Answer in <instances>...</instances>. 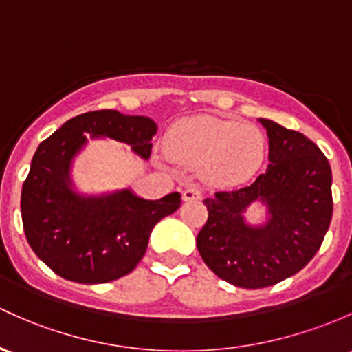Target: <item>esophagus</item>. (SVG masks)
Wrapping results in <instances>:
<instances>
[{"label": "esophagus", "instance_id": "1", "mask_svg": "<svg viewBox=\"0 0 352 352\" xmlns=\"http://www.w3.org/2000/svg\"><path fill=\"white\" fill-rule=\"evenodd\" d=\"M183 199L184 201H198L201 199V191L196 186H190L183 191Z\"/></svg>", "mask_w": 352, "mask_h": 352}]
</instances>
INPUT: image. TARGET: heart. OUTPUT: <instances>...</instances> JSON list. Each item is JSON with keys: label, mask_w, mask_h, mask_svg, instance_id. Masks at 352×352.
I'll return each instance as SVG.
<instances>
[{"label": "heart", "mask_w": 352, "mask_h": 352, "mask_svg": "<svg viewBox=\"0 0 352 352\" xmlns=\"http://www.w3.org/2000/svg\"><path fill=\"white\" fill-rule=\"evenodd\" d=\"M166 154L186 168H201L214 186H235L258 171L265 157V138L250 124L199 117L177 124L166 135Z\"/></svg>", "instance_id": "1"}]
</instances>
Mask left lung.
Instances as JSON below:
<instances>
[{"mask_svg": "<svg viewBox=\"0 0 352 352\" xmlns=\"http://www.w3.org/2000/svg\"><path fill=\"white\" fill-rule=\"evenodd\" d=\"M268 135V168L250 186L206 198L208 221L196 236L205 263L243 289L274 285L302 270L320 248L332 218V173L311 139L258 119ZM253 202L266 220L253 226L244 213Z\"/></svg>", "mask_w": 352, "mask_h": 352, "instance_id": "obj_1", "label": "left lung"}]
</instances>
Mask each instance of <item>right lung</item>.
Listing matches in <instances>:
<instances>
[{"instance_id": "obj_1", "label": "right lung", "mask_w": 352, "mask_h": 352, "mask_svg": "<svg viewBox=\"0 0 352 352\" xmlns=\"http://www.w3.org/2000/svg\"><path fill=\"white\" fill-rule=\"evenodd\" d=\"M157 126L151 117L105 109L67 120L36 149L21 190L26 240L67 280L105 283L138 267L157 221L175 213L179 192L144 199L131 188L87 195L72 179L74 160L90 139H114L147 161Z\"/></svg>"}]
</instances>
